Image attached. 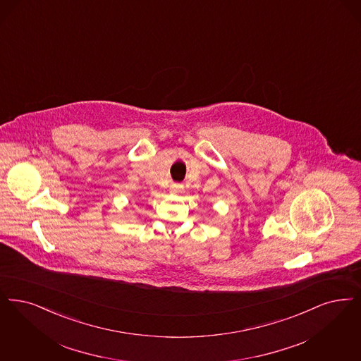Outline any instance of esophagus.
Listing matches in <instances>:
<instances>
[{
	"label": "esophagus",
	"instance_id": "1",
	"mask_svg": "<svg viewBox=\"0 0 361 361\" xmlns=\"http://www.w3.org/2000/svg\"><path fill=\"white\" fill-rule=\"evenodd\" d=\"M172 192H174V193H177V192H180V190H181V185H178V184H173V185H172Z\"/></svg>",
	"mask_w": 361,
	"mask_h": 361
}]
</instances>
